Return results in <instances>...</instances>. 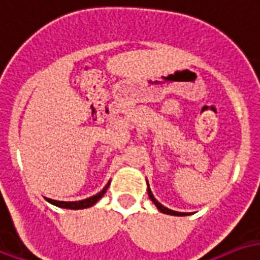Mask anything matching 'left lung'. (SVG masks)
Returning a JSON list of instances; mask_svg holds the SVG:
<instances>
[{
  "mask_svg": "<svg viewBox=\"0 0 260 260\" xmlns=\"http://www.w3.org/2000/svg\"><path fill=\"white\" fill-rule=\"evenodd\" d=\"M148 194H149V199H151L152 202L155 203V206L157 207V210L160 212H163V214H169V215H186V214H183V212H177V211H173V210H169V208H166L165 206H161L157 200H156L153 194H152L151 189H149V185H148Z\"/></svg>",
  "mask_w": 260,
  "mask_h": 260,
  "instance_id": "left-lung-1",
  "label": "left lung"
}]
</instances>
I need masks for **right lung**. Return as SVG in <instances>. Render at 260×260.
Returning a JSON list of instances; mask_svg holds the SVG:
<instances>
[{"label": "right lung", "instance_id": "obj_1", "mask_svg": "<svg viewBox=\"0 0 260 260\" xmlns=\"http://www.w3.org/2000/svg\"><path fill=\"white\" fill-rule=\"evenodd\" d=\"M109 185V183H108ZM108 185L105 186L100 193H97L94 196L89 197V199H85V200H81V202H57V200H52V199H46L49 203H52L54 206L61 207V208H71V210H81V208H87V207H91L93 204L100 200L101 197L104 196V193L107 192L108 189Z\"/></svg>", "mask_w": 260, "mask_h": 260}]
</instances>
